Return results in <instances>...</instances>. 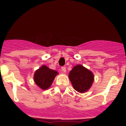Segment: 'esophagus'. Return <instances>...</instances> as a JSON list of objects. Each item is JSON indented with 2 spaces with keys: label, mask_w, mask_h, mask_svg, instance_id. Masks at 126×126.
I'll return each mask as SVG.
<instances>
[{
  "label": "esophagus",
  "mask_w": 126,
  "mask_h": 126,
  "mask_svg": "<svg viewBox=\"0 0 126 126\" xmlns=\"http://www.w3.org/2000/svg\"><path fill=\"white\" fill-rule=\"evenodd\" d=\"M61 71L63 72V73H66V71H67V70H66V67H61Z\"/></svg>",
  "instance_id": "esophagus-1"
}]
</instances>
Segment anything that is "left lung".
Listing matches in <instances>:
<instances>
[{
    "label": "left lung",
    "instance_id": "left-lung-1",
    "mask_svg": "<svg viewBox=\"0 0 126 126\" xmlns=\"http://www.w3.org/2000/svg\"><path fill=\"white\" fill-rule=\"evenodd\" d=\"M69 78L74 89L79 93L88 92L94 81L93 73L82 65L73 67L69 73Z\"/></svg>",
    "mask_w": 126,
    "mask_h": 126
}]
</instances>
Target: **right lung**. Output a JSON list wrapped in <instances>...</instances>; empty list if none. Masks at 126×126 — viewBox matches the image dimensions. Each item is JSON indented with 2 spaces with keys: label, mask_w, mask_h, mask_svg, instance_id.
Instances as JSON below:
<instances>
[{
  "label": "right lung",
  "mask_w": 126,
  "mask_h": 126,
  "mask_svg": "<svg viewBox=\"0 0 126 126\" xmlns=\"http://www.w3.org/2000/svg\"><path fill=\"white\" fill-rule=\"evenodd\" d=\"M58 72L49 69L46 65H42L34 74V82L40 89L46 90L51 86V84L58 75Z\"/></svg>",
  "instance_id": "add662e5"
}]
</instances>
